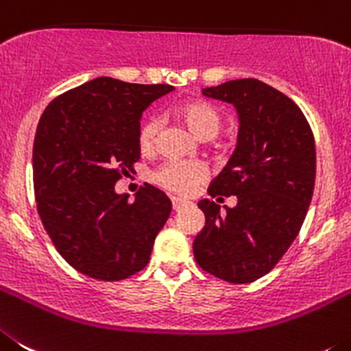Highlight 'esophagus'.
<instances>
[{
  "label": "esophagus",
  "instance_id": "34e87169",
  "mask_svg": "<svg viewBox=\"0 0 351 351\" xmlns=\"http://www.w3.org/2000/svg\"><path fill=\"white\" fill-rule=\"evenodd\" d=\"M171 204H173V210L175 211H178V210H182V208H185V206H189V201H185V199H180V197H171Z\"/></svg>",
  "mask_w": 351,
  "mask_h": 351
}]
</instances>
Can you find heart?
I'll list each match as a JSON object with an SVG mask.
<instances>
[{
    "mask_svg": "<svg viewBox=\"0 0 351 351\" xmlns=\"http://www.w3.org/2000/svg\"><path fill=\"white\" fill-rule=\"evenodd\" d=\"M176 117L192 131L199 140H211L220 132L222 117L210 103L204 101H192L183 103L175 110ZM159 122L156 119H147L138 131V140L143 150H150L156 145ZM208 176V168L197 160H168L164 162L156 173L154 182L160 187L168 189L178 194H189L195 185Z\"/></svg>",
    "mask_w": 351,
    "mask_h": 351,
    "instance_id": "b5f03b06",
    "label": "heart"
}]
</instances>
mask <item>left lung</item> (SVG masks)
<instances>
[{
  "instance_id": "obj_1",
  "label": "left lung",
  "mask_w": 351,
  "mask_h": 351,
  "mask_svg": "<svg viewBox=\"0 0 351 351\" xmlns=\"http://www.w3.org/2000/svg\"><path fill=\"white\" fill-rule=\"evenodd\" d=\"M203 94L238 112L236 150L208 189L217 201L236 195L238 204L220 211L215 201H199L206 222L192 245L194 257L220 280L252 283L276 266L304 222L317 173L313 132L290 97L255 78Z\"/></svg>"
}]
</instances>
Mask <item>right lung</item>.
<instances>
[{
  "label": "right lung",
  "mask_w": 351,
  "mask_h": 351,
  "mask_svg": "<svg viewBox=\"0 0 351 351\" xmlns=\"http://www.w3.org/2000/svg\"><path fill=\"white\" fill-rule=\"evenodd\" d=\"M173 85L99 77L50 101L33 145L38 215L69 266L119 282L150 261L171 213L162 191L145 183L129 203L115 183L140 159L141 113Z\"/></svg>",
  "instance_id": "1"
}]
</instances>
